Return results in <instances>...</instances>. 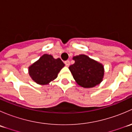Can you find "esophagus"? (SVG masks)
Instances as JSON below:
<instances>
[{"label": "esophagus", "mask_w": 132, "mask_h": 132, "mask_svg": "<svg viewBox=\"0 0 132 132\" xmlns=\"http://www.w3.org/2000/svg\"><path fill=\"white\" fill-rule=\"evenodd\" d=\"M64 63H65V64H66V66H70V61H66L64 62Z\"/></svg>", "instance_id": "34e87169"}]
</instances>
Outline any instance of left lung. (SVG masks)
I'll use <instances>...</instances> for the list:
<instances>
[{
    "label": "left lung",
    "mask_w": 132,
    "mask_h": 132,
    "mask_svg": "<svg viewBox=\"0 0 132 132\" xmlns=\"http://www.w3.org/2000/svg\"><path fill=\"white\" fill-rule=\"evenodd\" d=\"M73 64L69 67L77 84L84 88H92L100 84L104 77V66L100 62L80 54L73 57Z\"/></svg>",
    "instance_id": "8db88e82"
}]
</instances>
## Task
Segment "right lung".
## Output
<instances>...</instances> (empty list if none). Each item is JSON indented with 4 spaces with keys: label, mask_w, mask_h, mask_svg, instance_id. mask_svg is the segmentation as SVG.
I'll return each instance as SVG.
<instances>
[{
    "label": "right lung",
    "mask_w": 132,
    "mask_h": 132,
    "mask_svg": "<svg viewBox=\"0 0 132 132\" xmlns=\"http://www.w3.org/2000/svg\"><path fill=\"white\" fill-rule=\"evenodd\" d=\"M65 66L61 59H54L52 55L43 54L29 67V74L33 81L39 85H47L57 77Z\"/></svg>",
    "instance_id": "obj_1"
}]
</instances>
